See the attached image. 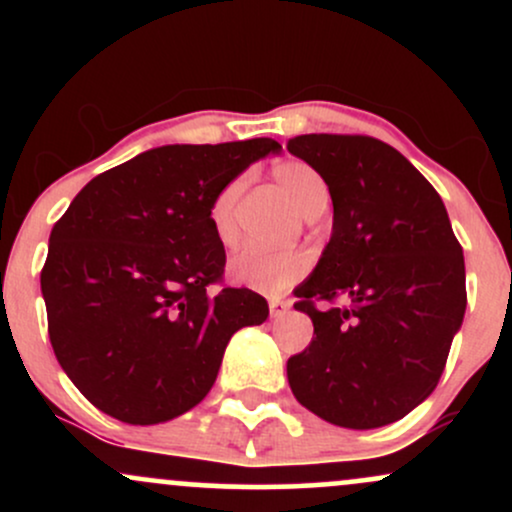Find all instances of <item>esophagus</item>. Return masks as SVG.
<instances>
[{
    "label": "esophagus",
    "mask_w": 512,
    "mask_h": 512,
    "mask_svg": "<svg viewBox=\"0 0 512 512\" xmlns=\"http://www.w3.org/2000/svg\"><path fill=\"white\" fill-rule=\"evenodd\" d=\"M291 303L289 301H281V298H269V315L272 317H281L289 313Z\"/></svg>",
    "instance_id": "obj_1"
}]
</instances>
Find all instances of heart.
<instances>
[{
	"label": "heart",
	"instance_id": "b5f03b06",
	"mask_svg": "<svg viewBox=\"0 0 512 512\" xmlns=\"http://www.w3.org/2000/svg\"><path fill=\"white\" fill-rule=\"evenodd\" d=\"M274 180L284 187V192L293 199L303 214L315 216L325 209L330 199V187L320 170H315L310 163L298 161V158H286L272 168ZM245 178L238 175L231 182L221 187L219 195L214 197L209 207V223L211 231L223 248H231L236 243V209L238 199L243 195ZM310 260L303 250H264V248H245L233 257L228 264V274L236 284L252 286L260 291H286L293 284L303 279L308 272Z\"/></svg>",
	"mask_w": 512,
	"mask_h": 512
}]
</instances>
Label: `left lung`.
<instances>
[{
	"mask_svg": "<svg viewBox=\"0 0 512 512\" xmlns=\"http://www.w3.org/2000/svg\"><path fill=\"white\" fill-rule=\"evenodd\" d=\"M286 149L320 170L334 207L330 243L293 291L315 337L286 363L291 392L330 424H392L445 370L467 308L462 245L431 182L390 144L301 134Z\"/></svg>",
	"mask_w": 512,
	"mask_h": 512,
	"instance_id": "8db88e82",
	"label": "left lung"
}]
</instances>
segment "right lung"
I'll return each instance as SVG.
<instances>
[{
  "label": "right lung",
  "instance_id": "1",
  "mask_svg": "<svg viewBox=\"0 0 512 512\" xmlns=\"http://www.w3.org/2000/svg\"><path fill=\"white\" fill-rule=\"evenodd\" d=\"M274 139L170 144L96 175L52 226L40 272L50 344L93 407L149 426L197 407L228 339L262 325L260 293L221 286L209 207Z\"/></svg>",
  "mask_w": 512,
  "mask_h": 512
}]
</instances>
